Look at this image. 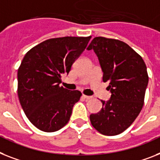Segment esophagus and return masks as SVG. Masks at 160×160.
<instances>
[{
	"mask_svg": "<svg viewBox=\"0 0 160 160\" xmlns=\"http://www.w3.org/2000/svg\"><path fill=\"white\" fill-rule=\"evenodd\" d=\"M82 97L84 99H87V100H90V99H92V96H86V95H82Z\"/></svg>",
	"mask_w": 160,
	"mask_h": 160,
	"instance_id": "obj_1",
	"label": "esophagus"
}]
</instances>
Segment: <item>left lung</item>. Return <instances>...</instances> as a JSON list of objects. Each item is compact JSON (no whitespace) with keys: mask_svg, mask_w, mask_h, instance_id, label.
<instances>
[{"mask_svg":"<svg viewBox=\"0 0 160 160\" xmlns=\"http://www.w3.org/2000/svg\"><path fill=\"white\" fill-rule=\"evenodd\" d=\"M99 59L103 82L109 83L111 97L101 101L102 109L90 115L96 130L115 136L131 126L142 110L149 77L142 56L128 45L117 39L96 37L88 46Z\"/></svg>","mask_w":160,"mask_h":160,"instance_id":"left-lung-1","label":"left lung"}]
</instances>
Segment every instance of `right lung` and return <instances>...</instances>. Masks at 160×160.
I'll return each instance as SVG.
<instances>
[{"label": "right lung", "instance_id": "obj_1", "mask_svg": "<svg viewBox=\"0 0 160 160\" xmlns=\"http://www.w3.org/2000/svg\"><path fill=\"white\" fill-rule=\"evenodd\" d=\"M90 37L51 38L28 51L18 69V96L27 118L39 130L53 132L68 123L79 91L60 87Z\"/></svg>", "mask_w": 160, "mask_h": 160}]
</instances>
